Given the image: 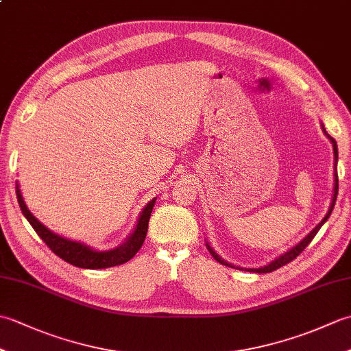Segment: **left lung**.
<instances>
[{"instance_id": "left-lung-1", "label": "left lung", "mask_w": 351, "mask_h": 351, "mask_svg": "<svg viewBox=\"0 0 351 351\" xmlns=\"http://www.w3.org/2000/svg\"><path fill=\"white\" fill-rule=\"evenodd\" d=\"M324 130V128H323ZM326 132V131H324ZM326 136L329 137L330 140H332V145H333V154H335V167H337V162H338V146H337V141H335L329 134L326 132ZM337 196H338V173H337V170H335V193H333V199H332V205H330V210H329V213L326 214V217L318 223V225L311 230V234H308L306 237L303 238V240L297 244V245H294L293 249L291 250H288L287 253H283V255H280L278 259H274L273 263H270L268 265H265V267H261V268H244V270H247V271H255V273H271V271H274V270H278V268H280V267H283V265H287L288 263H291V261H294L297 256L300 255V253L306 249V245L312 241V238H314L315 235H317V232L319 230V228H322L324 223L327 221V219L330 217V214H332V210H333V206H335V202H337ZM206 247H208V250H210V253L211 255L214 256V259L217 261V263H220V264H223V265H228V267H230V268H235L234 265H230V264H228L226 261H223L217 253H215L211 247H210V244L206 243ZM237 268H240V267H237ZM240 270H243V268H240Z\"/></svg>"}]
</instances>
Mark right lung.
I'll return each instance as SVG.
<instances>
[{
  "mask_svg": "<svg viewBox=\"0 0 351 351\" xmlns=\"http://www.w3.org/2000/svg\"><path fill=\"white\" fill-rule=\"evenodd\" d=\"M16 197L21 206V211L25 215V219L29 221V225L33 226L37 235L42 238L43 243L47 244L58 258H62L68 264H72L80 268H90V270L121 265V264L128 263L131 258H134V255H136L145 243L146 232H147V223H149V219H151V213L155 204V199H154L145 206V210L138 219L136 230H134L132 235L128 238V241L123 243L121 247L117 249L108 250V252H98L87 247V245L81 243L66 240V238L51 232L48 228H45L42 223L28 211L27 205L24 204V199L21 196L18 185H16Z\"/></svg>",
  "mask_w": 351,
  "mask_h": 351,
  "instance_id": "right-lung-1",
  "label": "right lung"
}]
</instances>
